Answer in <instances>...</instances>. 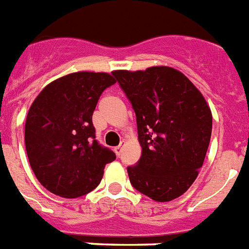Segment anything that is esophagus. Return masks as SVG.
I'll list each match as a JSON object with an SVG mask.
<instances>
[{"label":"esophagus","instance_id":"esophagus-1","mask_svg":"<svg viewBox=\"0 0 249 249\" xmlns=\"http://www.w3.org/2000/svg\"><path fill=\"white\" fill-rule=\"evenodd\" d=\"M124 144H125V142L124 141H121V143L120 144L118 145V147H115V153H116V155H118V156H120V153H121V151H123V147H124Z\"/></svg>","mask_w":249,"mask_h":249}]
</instances>
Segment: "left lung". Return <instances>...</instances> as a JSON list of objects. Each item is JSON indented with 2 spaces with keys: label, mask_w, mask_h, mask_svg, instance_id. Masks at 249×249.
<instances>
[{
  "label": "left lung",
  "mask_w": 249,
  "mask_h": 249,
  "mask_svg": "<svg viewBox=\"0 0 249 249\" xmlns=\"http://www.w3.org/2000/svg\"><path fill=\"white\" fill-rule=\"evenodd\" d=\"M137 116L142 156L129 180L156 202L180 197L198 177L209 148L212 114L197 87L177 69L112 71Z\"/></svg>",
  "instance_id": "8db88e82"
}]
</instances>
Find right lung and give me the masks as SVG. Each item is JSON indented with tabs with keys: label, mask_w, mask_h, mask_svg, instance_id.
<instances>
[{
	"label": "right lung",
	"mask_w": 249,
	"mask_h": 249,
	"mask_svg": "<svg viewBox=\"0 0 249 249\" xmlns=\"http://www.w3.org/2000/svg\"><path fill=\"white\" fill-rule=\"evenodd\" d=\"M114 83L107 72H71L47 84L30 106L26 155L34 175L53 195L89 193L100 184L106 163L116 159L94 139L92 123L98 98Z\"/></svg>",
	"instance_id": "add662e5"
}]
</instances>
